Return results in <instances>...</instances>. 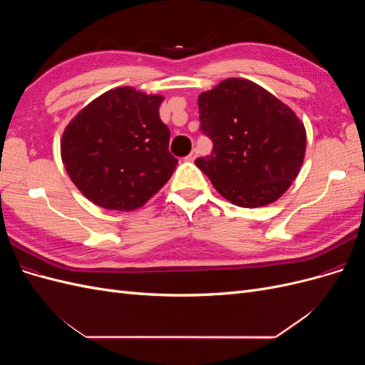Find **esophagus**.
<instances>
[{
  "label": "esophagus",
  "mask_w": 365,
  "mask_h": 365,
  "mask_svg": "<svg viewBox=\"0 0 365 365\" xmlns=\"http://www.w3.org/2000/svg\"><path fill=\"white\" fill-rule=\"evenodd\" d=\"M196 157H197V150L195 149V150H192V152L189 153V155L185 157V160H187V161H195V160H196Z\"/></svg>",
  "instance_id": "obj_1"
}]
</instances>
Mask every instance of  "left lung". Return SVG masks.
Returning <instances> with one entry per match:
<instances>
[{"label": "left lung", "instance_id": "8db88e82", "mask_svg": "<svg viewBox=\"0 0 365 365\" xmlns=\"http://www.w3.org/2000/svg\"><path fill=\"white\" fill-rule=\"evenodd\" d=\"M197 106L213 150L195 164L215 189L245 208L277 201L303 165V121L264 88L239 77L201 93Z\"/></svg>", "mask_w": 365, "mask_h": 365}]
</instances>
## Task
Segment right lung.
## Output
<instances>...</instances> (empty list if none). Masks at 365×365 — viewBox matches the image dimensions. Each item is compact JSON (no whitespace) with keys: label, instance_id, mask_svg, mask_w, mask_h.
<instances>
[{"label":"right lung","instance_id":"right-lung-1","mask_svg":"<svg viewBox=\"0 0 365 365\" xmlns=\"http://www.w3.org/2000/svg\"><path fill=\"white\" fill-rule=\"evenodd\" d=\"M164 97L132 86L98 96L76 114L61 138L70 180L93 204L132 212L158 193L178 164L160 118Z\"/></svg>","mask_w":365,"mask_h":365}]
</instances>
